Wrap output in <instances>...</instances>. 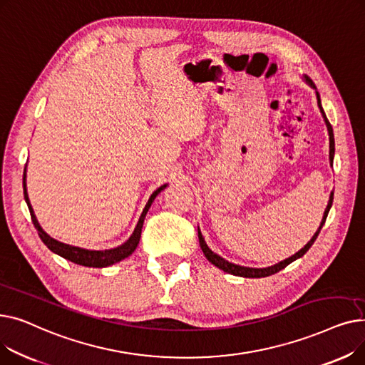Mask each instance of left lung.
<instances>
[{
	"label": "left lung",
	"mask_w": 365,
	"mask_h": 365,
	"mask_svg": "<svg viewBox=\"0 0 365 365\" xmlns=\"http://www.w3.org/2000/svg\"><path fill=\"white\" fill-rule=\"evenodd\" d=\"M304 80H306V83H308L312 88H315V84L312 83V80L309 78V76L304 75ZM315 90H317V88H315ZM317 101H318V108H319V110H321V113H322V118H324V121H325V125H327V130H329V139H330V164L333 165V158H334V134H333V127H331L330 121L327 120V117H325V112H324V109H322V106H321V99H319V93H318V91H317ZM333 195H334V192L330 194V200H329L327 208H325V212H324V216H322V220H321V223H319L318 231L314 234V237L311 238V241H309L308 244H306V245L302 248V250H299L296 255H293L292 257L285 259V260H282V262H279V263H277V264H274V266H269V267H247V266H240V264L227 262L226 259L220 257L219 255H216L215 252L210 250L208 245H207L205 241H204V237H202V234H201V231H200V227H198V238H200L201 250H202V253H204V256L207 257L208 262H212L215 266L219 267V269H222V271H225V272H227V274H232V275H237V277H244V278H264V277L274 275V274L279 272L281 269H284L285 266H289L292 262H294V260H297L299 257H302L306 252L309 250L311 245L315 242V240H317V237H318V234H319V231H321V227L324 226L325 219H327V215H329L330 208H331V204H333Z\"/></svg>",
	"instance_id": "1"
}]
</instances>
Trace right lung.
I'll return each mask as SVG.
<instances>
[{
  "instance_id": "1",
  "label": "right lung",
  "mask_w": 365,
  "mask_h": 365,
  "mask_svg": "<svg viewBox=\"0 0 365 365\" xmlns=\"http://www.w3.org/2000/svg\"><path fill=\"white\" fill-rule=\"evenodd\" d=\"M167 185H163L160 186L155 192H153L150 195V198L148 200L143 212L140 215V219L136 225V227H134V231L131 234V237L121 245L115 247V248H110V250H86V248H80V247H73V245H69V244H65V242H61L57 241L54 238H51L48 234H46L43 231V227L40 226V223H38L35 215H34V210H32V205L29 202V198H28V192H26V168L24 171V194H25V201L28 204V208H29V213H31V219H32V223L35 226V229L38 231V235H40L41 241L48 247V250H51L53 253L62 256L63 259L66 260H71L76 264H81V266H87V267H106V266H110L113 263H118L121 262L123 259L128 257L134 250H136V247L140 241V234H142V227H143V222H145V217H146V213L150 207V204L153 202V200H155V197L161 192V190L165 187Z\"/></svg>"
}]
</instances>
